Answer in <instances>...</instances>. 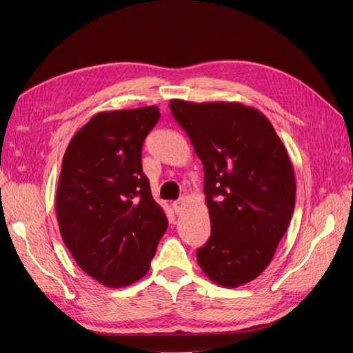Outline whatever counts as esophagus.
<instances>
[{"mask_svg":"<svg viewBox=\"0 0 353 353\" xmlns=\"http://www.w3.org/2000/svg\"><path fill=\"white\" fill-rule=\"evenodd\" d=\"M184 203H185L184 199H179V200H176V201L172 203V209L175 210V213H179V212H181V209H183V206H184Z\"/></svg>","mask_w":353,"mask_h":353,"instance_id":"34e87169","label":"esophagus"}]
</instances>
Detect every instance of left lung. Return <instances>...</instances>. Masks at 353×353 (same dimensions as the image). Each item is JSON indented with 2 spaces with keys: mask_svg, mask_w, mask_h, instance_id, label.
<instances>
[{
  "mask_svg": "<svg viewBox=\"0 0 353 353\" xmlns=\"http://www.w3.org/2000/svg\"><path fill=\"white\" fill-rule=\"evenodd\" d=\"M205 170L212 234L197 262L222 287L259 276L290 223L296 181L290 157L259 110L240 103L170 100Z\"/></svg>",
  "mask_w": 353,
  "mask_h": 353,
  "instance_id": "left-lung-1",
  "label": "left lung"
}]
</instances>
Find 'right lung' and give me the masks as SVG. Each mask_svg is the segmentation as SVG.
<instances>
[{
  "mask_svg": "<svg viewBox=\"0 0 353 353\" xmlns=\"http://www.w3.org/2000/svg\"><path fill=\"white\" fill-rule=\"evenodd\" d=\"M159 117L156 105L100 112L63 156L56 196L61 239L83 272L112 288L143 279L168 228L141 163Z\"/></svg>",
  "mask_w": 353,
  "mask_h": 353,
  "instance_id": "add662e5",
  "label": "right lung"
}]
</instances>
